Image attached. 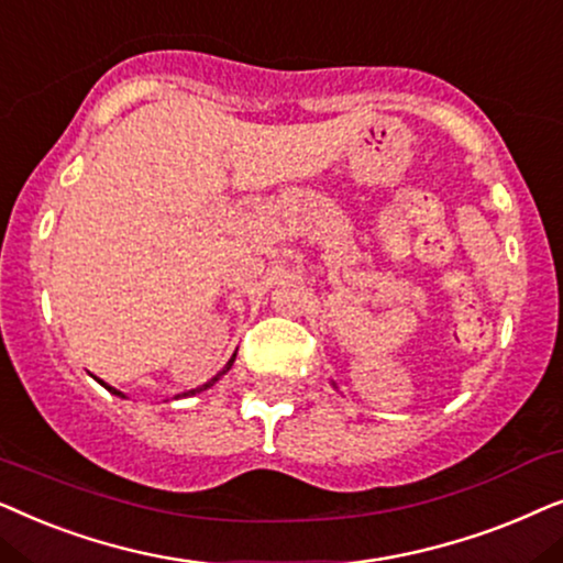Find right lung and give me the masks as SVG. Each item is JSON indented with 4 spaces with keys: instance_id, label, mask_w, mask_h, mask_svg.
I'll return each mask as SVG.
<instances>
[{
    "instance_id": "1",
    "label": "right lung",
    "mask_w": 563,
    "mask_h": 563,
    "mask_svg": "<svg viewBox=\"0 0 563 563\" xmlns=\"http://www.w3.org/2000/svg\"><path fill=\"white\" fill-rule=\"evenodd\" d=\"M234 357H236V352H234V355H231V360H229V363H227V368H223L221 373H219V376H216V378H211V380H208V384H203V386H200V388H195V391H190V394H198V391H206V388H211L213 384H216V380H219L221 376H223V373H227L229 368H231V365H234ZM97 380H100V378H97ZM100 384H102V380H100ZM104 388H108V391L110 394H115V396H123V394H120V391H115V388H112V386H108V384H102Z\"/></svg>"
}]
</instances>
